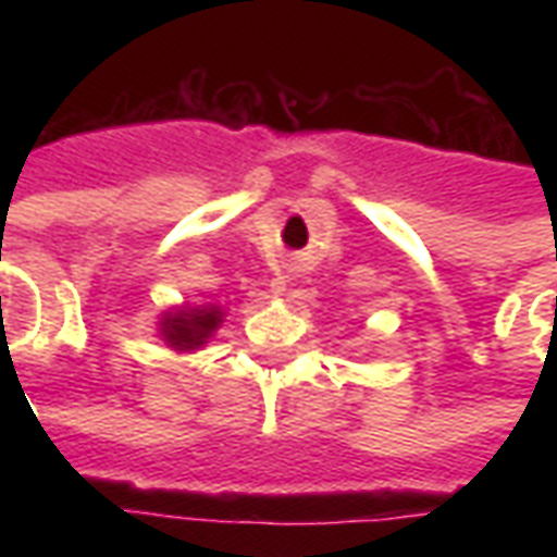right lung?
I'll return each instance as SVG.
<instances>
[{"label":"right lung","instance_id":"1","mask_svg":"<svg viewBox=\"0 0 557 557\" xmlns=\"http://www.w3.org/2000/svg\"><path fill=\"white\" fill-rule=\"evenodd\" d=\"M220 310L218 307H202V310H187V313H175L163 319V337L175 349H199L211 331L220 325Z\"/></svg>","mask_w":557,"mask_h":557}]
</instances>
